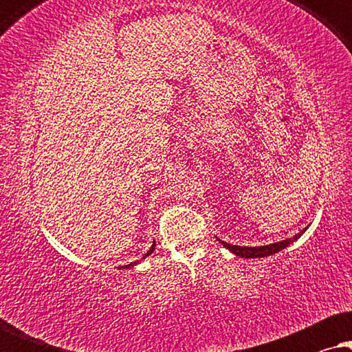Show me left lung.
Wrapping results in <instances>:
<instances>
[{"mask_svg":"<svg viewBox=\"0 0 352 352\" xmlns=\"http://www.w3.org/2000/svg\"><path fill=\"white\" fill-rule=\"evenodd\" d=\"M302 232H305V230H302ZM302 232L293 235L292 239L282 240V242H277V243L264 245V247H239V245H230L228 242H221V240L219 242L240 258H266V256H271V254H274V253L280 252V250H283V248H287L288 245L300 239Z\"/></svg>","mask_w":352,"mask_h":352,"instance_id":"obj_1","label":"left lung"}]
</instances>
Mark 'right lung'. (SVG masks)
<instances>
[{
	"label": "right lung",
	"instance_id": "add662e5",
	"mask_svg": "<svg viewBox=\"0 0 352 352\" xmlns=\"http://www.w3.org/2000/svg\"><path fill=\"white\" fill-rule=\"evenodd\" d=\"M153 250H155V242H153V245H152V247H151V250H148V252H147L146 254H144V258H147L148 254L153 253ZM134 264H136V263H131V264H128V266H122V269H123V267H131V266H134Z\"/></svg>",
	"mask_w": 352,
	"mask_h": 352
}]
</instances>
